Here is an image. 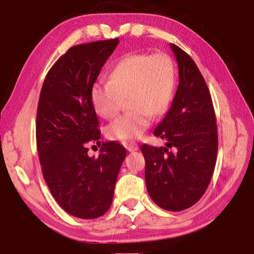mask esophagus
I'll use <instances>...</instances> for the list:
<instances>
[{"instance_id": "esophagus-1", "label": "esophagus", "mask_w": 254, "mask_h": 254, "mask_svg": "<svg viewBox=\"0 0 254 254\" xmlns=\"http://www.w3.org/2000/svg\"><path fill=\"white\" fill-rule=\"evenodd\" d=\"M138 148H139V146L137 145V143H128V145L127 146V149L128 151H135V150H138Z\"/></svg>"}]
</instances>
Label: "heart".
Listing matches in <instances>:
<instances>
[{"instance_id":"heart-1","label":"heart","mask_w":254,"mask_h":254,"mask_svg":"<svg viewBox=\"0 0 254 254\" xmlns=\"http://www.w3.org/2000/svg\"><path fill=\"white\" fill-rule=\"evenodd\" d=\"M177 71L171 57L163 52H137L123 57L108 74V82H97L91 89V101L97 114L113 119L123 99L130 111L106 128L112 140H137L149 127L154 116L168 112L176 89Z\"/></svg>"}]
</instances>
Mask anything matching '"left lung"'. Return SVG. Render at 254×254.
Returning a JSON list of instances; mask_svg holds the SVG:
<instances>
[{
  "label": "left lung",
  "instance_id": "obj_1",
  "mask_svg": "<svg viewBox=\"0 0 254 254\" xmlns=\"http://www.w3.org/2000/svg\"><path fill=\"white\" fill-rule=\"evenodd\" d=\"M170 47L179 67V85L171 108L154 130L168 142L166 147L142 145L141 151L150 198L176 212L197 203L209 186L217 162L218 128L205 79L183 49Z\"/></svg>",
  "mask_w": 254,
  "mask_h": 254
}]
</instances>
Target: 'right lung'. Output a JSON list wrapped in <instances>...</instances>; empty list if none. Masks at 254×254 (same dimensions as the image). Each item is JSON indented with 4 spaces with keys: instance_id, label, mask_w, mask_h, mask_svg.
Masks as SVG:
<instances>
[{
    "instance_id": "add662e5",
    "label": "right lung",
    "mask_w": 254,
    "mask_h": 254,
    "mask_svg": "<svg viewBox=\"0 0 254 254\" xmlns=\"http://www.w3.org/2000/svg\"><path fill=\"white\" fill-rule=\"evenodd\" d=\"M119 39L68 49L48 71L36 115V146L43 178L67 213L96 219L111 207L127 150L119 142H103L98 158L88 145L100 139L91 89ZM100 143V141H99Z\"/></svg>"
}]
</instances>
